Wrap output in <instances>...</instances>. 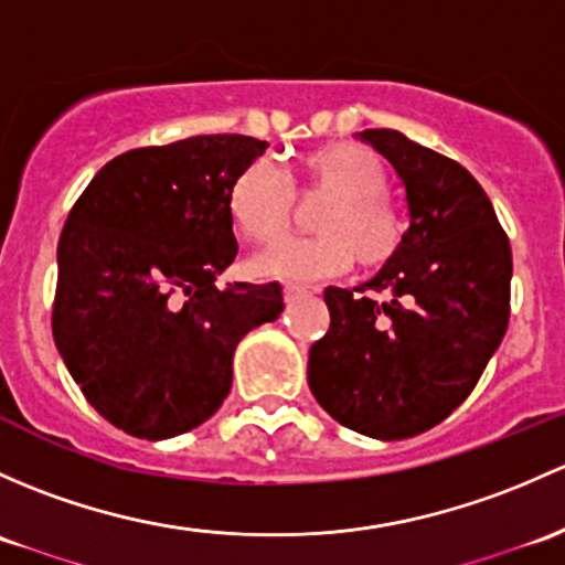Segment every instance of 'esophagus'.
Segmentation results:
<instances>
[{
    "label": "esophagus",
    "mask_w": 565,
    "mask_h": 565,
    "mask_svg": "<svg viewBox=\"0 0 565 565\" xmlns=\"http://www.w3.org/2000/svg\"><path fill=\"white\" fill-rule=\"evenodd\" d=\"M306 292H308V289L300 287V284H292V281L284 284V298H287V300L300 298V295H306Z\"/></svg>",
    "instance_id": "obj_1"
}]
</instances>
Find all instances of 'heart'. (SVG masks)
Listing matches in <instances>:
<instances>
[{
	"mask_svg": "<svg viewBox=\"0 0 565 565\" xmlns=\"http://www.w3.org/2000/svg\"><path fill=\"white\" fill-rule=\"evenodd\" d=\"M387 189V170L371 148L332 142L302 153L287 175L265 164L243 168L227 189V213L248 241H270L287 227L295 192L328 194L313 216L317 235L278 237L252 259L259 276L311 281L343 273L354 257L367 270L397 257L406 227Z\"/></svg>",
	"mask_w": 565,
	"mask_h": 565,
	"instance_id": "b5f03b06",
	"label": "heart"
}]
</instances>
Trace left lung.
I'll return each instance as SVG.
<instances>
[{"label":"left lung","instance_id":"1","mask_svg":"<svg viewBox=\"0 0 565 565\" xmlns=\"http://www.w3.org/2000/svg\"><path fill=\"white\" fill-rule=\"evenodd\" d=\"M360 140L403 178L412 227L365 287L324 292L330 328L308 354L319 406L349 430L401 441L449 417L501 343L512 246L477 178L397 129Z\"/></svg>","mask_w":565,"mask_h":565}]
</instances>
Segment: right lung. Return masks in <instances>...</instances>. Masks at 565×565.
<instances>
[{
  "label": "right lung",
  "instance_id": "1",
  "mask_svg": "<svg viewBox=\"0 0 565 565\" xmlns=\"http://www.w3.org/2000/svg\"><path fill=\"white\" fill-rule=\"evenodd\" d=\"M265 140L198 135L110 159L58 237L51 328L83 397L146 441L205 423L237 341L284 311L281 287L216 276L237 254L227 189Z\"/></svg>",
  "mask_w": 565,
  "mask_h": 565
}]
</instances>
